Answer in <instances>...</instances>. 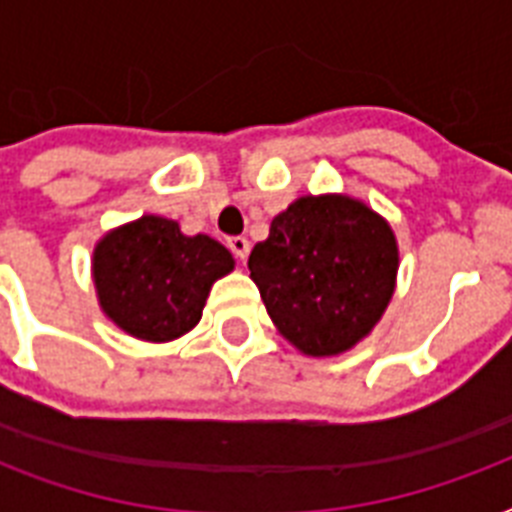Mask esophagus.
Wrapping results in <instances>:
<instances>
[{
    "mask_svg": "<svg viewBox=\"0 0 512 512\" xmlns=\"http://www.w3.org/2000/svg\"><path fill=\"white\" fill-rule=\"evenodd\" d=\"M228 247H231V252L236 255V260H247L249 257V241L244 239V236H233V239H228Z\"/></svg>",
    "mask_w": 512,
    "mask_h": 512,
    "instance_id": "obj_1",
    "label": "esophagus"
}]
</instances>
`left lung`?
<instances>
[{"instance_id": "obj_1", "label": "left lung", "mask_w": 512, "mask_h": 512, "mask_svg": "<svg viewBox=\"0 0 512 512\" xmlns=\"http://www.w3.org/2000/svg\"><path fill=\"white\" fill-rule=\"evenodd\" d=\"M249 276L284 340L303 356H340L369 337L396 292V233L348 193L300 196L255 244Z\"/></svg>"}]
</instances>
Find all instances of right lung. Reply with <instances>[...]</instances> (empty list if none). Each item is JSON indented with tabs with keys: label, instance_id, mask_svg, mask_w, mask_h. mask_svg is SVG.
Listing matches in <instances>:
<instances>
[{
	"label": "right lung",
	"instance_id": "add662e5",
	"mask_svg": "<svg viewBox=\"0 0 512 512\" xmlns=\"http://www.w3.org/2000/svg\"><path fill=\"white\" fill-rule=\"evenodd\" d=\"M233 255L207 233L143 215L103 233L92 249L100 311L130 337L170 342L201 321L209 289L233 271Z\"/></svg>",
	"mask_w": 512,
	"mask_h": 512
}]
</instances>
